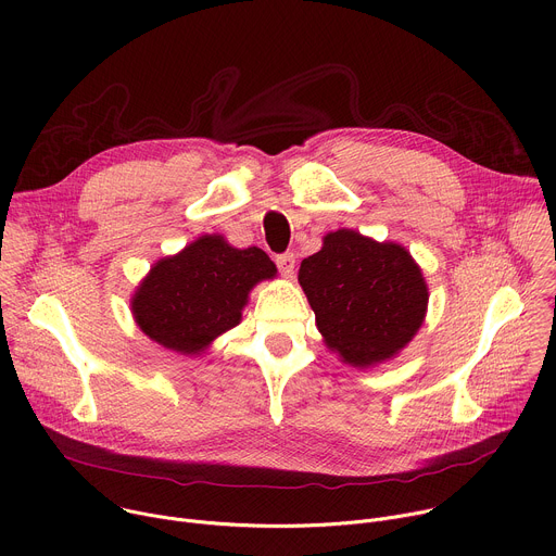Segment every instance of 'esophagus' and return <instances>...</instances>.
I'll return each instance as SVG.
<instances>
[{"label":"esophagus","mask_w":556,"mask_h":556,"mask_svg":"<svg viewBox=\"0 0 556 556\" xmlns=\"http://www.w3.org/2000/svg\"><path fill=\"white\" fill-rule=\"evenodd\" d=\"M294 262L296 260H294L292 253H283V255L275 257V264H277V268L283 277H294Z\"/></svg>","instance_id":"34e87169"}]
</instances>
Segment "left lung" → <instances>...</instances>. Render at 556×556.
<instances>
[{"label": "left lung", "instance_id": "obj_1", "mask_svg": "<svg viewBox=\"0 0 556 556\" xmlns=\"http://www.w3.org/2000/svg\"><path fill=\"white\" fill-rule=\"evenodd\" d=\"M299 283L316 328L345 363L369 367L403 350L422 326L427 283L399 244L337 230L301 262Z\"/></svg>", "mask_w": 556, "mask_h": 556}]
</instances>
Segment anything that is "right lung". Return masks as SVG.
Returning <instances> with one entry per match:
<instances>
[{
	"label": "right lung",
	"instance_id": "add662e5",
	"mask_svg": "<svg viewBox=\"0 0 556 556\" xmlns=\"http://www.w3.org/2000/svg\"><path fill=\"white\" fill-rule=\"evenodd\" d=\"M275 273L257 247L232 249L222 237H202L151 268L131 309L149 339L174 352L198 354L240 324L249 290Z\"/></svg>",
	"mask_w": 556,
	"mask_h": 556
}]
</instances>
